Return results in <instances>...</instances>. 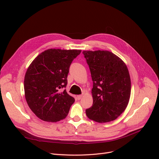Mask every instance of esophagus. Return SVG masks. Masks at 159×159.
<instances>
[{
	"instance_id": "esophagus-1",
	"label": "esophagus",
	"mask_w": 159,
	"mask_h": 159,
	"mask_svg": "<svg viewBox=\"0 0 159 159\" xmlns=\"http://www.w3.org/2000/svg\"><path fill=\"white\" fill-rule=\"evenodd\" d=\"M82 96H83L82 95H78L77 96H76V98H77L78 100H80L81 98H82Z\"/></svg>"
}]
</instances>
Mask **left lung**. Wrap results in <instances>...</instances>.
<instances>
[{
	"mask_svg": "<svg viewBox=\"0 0 159 159\" xmlns=\"http://www.w3.org/2000/svg\"><path fill=\"white\" fill-rule=\"evenodd\" d=\"M93 88V104L86 110L89 119L105 123L117 118L125 110L131 95V79L126 65L108 51H84Z\"/></svg>",
	"mask_w": 159,
	"mask_h": 159,
	"instance_id": "left-lung-1",
	"label": "left lung"
}]
</instances>
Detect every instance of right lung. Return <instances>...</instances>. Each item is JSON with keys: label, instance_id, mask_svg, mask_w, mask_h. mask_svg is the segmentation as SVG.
<instances>
[{"label": "right lung", "instance_id": "1", "mask_svg": "<svg viewBox=\"0 0 159 159\" xmlns=\"http://www.w3.org/2000/svg\"><path fill=\"white\" fill-rule=\"evenodd\" d=\"M80 50L49 49L29 66L24 77L25 98L38 117L45 121L65 119L75 98L65 89L71 63Z\"/></svg>", "mask_w": 159, "mask_h": 159}]
</instances>
